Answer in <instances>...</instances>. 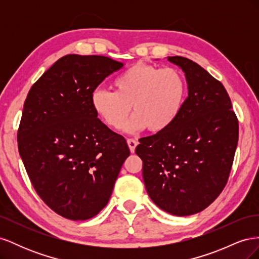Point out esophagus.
I'll list each match as a JSON object with an SVG mask.
<instances>
[{"mask_svg": "<svg viewBox=\"0 0 259 259\" xmlns=\"http://www.w3.org/2000/svg\"><path fill=\"white\" fill-rule=\"evenodd\" d=\"M127 145L130 147L131 152L133 153V152H135V149H136V147L138 145V142H137L136 139H134V138H128L127 139Z\"/></svg>", "mask_w": 259, "mask_h": 259, "instance_id": "1", "label": "esophagus"}]
</instances>
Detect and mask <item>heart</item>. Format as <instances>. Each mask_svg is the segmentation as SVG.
Wrapping results in <instances>:
<instances>
[{
    "instance_id": "heart-1",
    "label": "heart",
    "mask_w": 259,
    "mask_h": 259,
    "mask_svg": "<svg viewBox=\"0 0 259 259\" xmlns=\"http://www.w3.org/2000/svg\"><path fill=\"white\" fill-rule=\"evenodd\" d=\"M114 91L96 90L92 106L109 127L120 128L131 111L134 114L124 130L151 133L167 130L182 111L187 93L183 74L175 68L150 64L130 67L113 81Z\"/></svg>"
}]
</instances>
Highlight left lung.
Instances as JSON below:
<instances>
[{
	"instance_id": "8db88e82",
	"label": "left lung",
	"mask_w": 259,
	"mask_h": 259,
	"mask_svg": "<svg viewBox=\"0 0 259 259\" xmlns=\"http://www.w3.org/2000/svg\"><path fill=\"white\" fill-rule=\"evenodd\" d=\"M185 72L188 97L176 121L139 139L149 197L161 209L189 216L206 208L228 182L239 138L238 117L224 85L197 62L168 57Z\"/></svg>"
}]
</instances>
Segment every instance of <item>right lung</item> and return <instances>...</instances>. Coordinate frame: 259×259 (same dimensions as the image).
Listing matches in <instances>:
<instances>
[{
  "label": "right lung",
  "instance_id": "right-lung-1",
  "mask_svg": "<svg viewBox=\"0 0 259 259\" xmlns=\"http://www.w3.org/2000/svg\"><path fill=\"white\" fill-rule=\"evenodd\" d=\"M123 67L109 57L67 55L30 89L18 150L34 190L55 213L71 221L97 215L110 199L124 161L125 138L101 122L92 94Z\"/></svg>",
  "mask_w": 259,
  "mask_h": 259
}]
</instances>
